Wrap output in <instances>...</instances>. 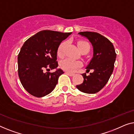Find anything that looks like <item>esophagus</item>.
I'll return each mask as SVG.
<instances>
[{
    "label": "esophagus",
    "mask_w": 134,
    "mask_h": 134,
    "mask_svg": "<svg viewBox=\"0 0 134 134\" xmlns=\"http://www.w3.org/2000/svg\"><path fill=\"white\" fill-rule=\"evenodd\" d=\"M65 73H66L68 75H69V76H73V75H74V74H73V73H70V72H69V71H66V72H65Z\"/></svg>",
    "instance_id": "1"
}]
</instances>
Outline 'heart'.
Here are the masks:
<instances>
[{
	"label": "heart",
	"mask_w": 134,
	"mask_h": 134,
	"mask_svg": "<svg viewBox=\"0 0 134 134\" xmlns=\"http://www.w3.org/2000/svg\"><path fill=\"white\" fill-rule=\"evenodd\" d=\"M77 44H78V46L81 52L87 51L88 52L89 51L90 48V44L87 42H86V41H79L77 42ZM66 44V42H63L58 47L57 54L59 57L62 58L64 56V48ZM82 65V63L80 60H75L69 58L63 59L61 62V63H60V65H61L62 69L69 71V72H74L78 68L81 67Z\"/></svg>",
	"instance_id": "obj_1"
}]
</instances>
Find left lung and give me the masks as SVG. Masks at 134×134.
<instances>
[{
    "label": "left lung",
    "instance_id": "obj_1",
    "mask_svg": "<svg viewBox=\"0 0 134 134\" xmlns=\"http://www.w3.org/2000/svg\"><path fill=\"white\" fill-rule=\"evenodd\" d=\"M78 34L86 37L92 43L93 56L87 67L86 73L92 71L88 75L82 73L84 81L76 86L80 91L93 94L104 87L114 70L116 54L112 43L106 37L96 32L84 31Z\"/></svg>",
    "mask_w": 134,
    "mask_h": 134
}]
</instances>
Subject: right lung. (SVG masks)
<instances>
[{
    "instance_id": "1",
    "label": "right lung",
    "mask_w": 134,
    "mask_h": 134,
    "mask_svg": "<svg viewBox=\"0 0 134 134\" xmlns=\"http://www.w3.org/2000/svg\"><path fill=\"white\" fill-rule=\"evenodd\" d=\"M71 33L42 30L24 42L18 57V75L24 88L31 95L42 97L51 93L64 71L58 66L57 50Z\"/></svg>"
}]
</instances>
